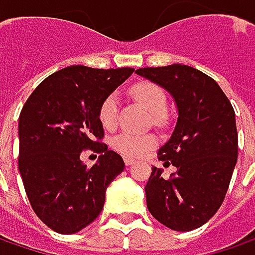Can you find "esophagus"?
<instances>
[{
    "mask_svg": "<svg viewBox=\"0 0 255 255\" xmlns=\"http://www.w3.org/2000/svg\"><path fill=\"white\" fill-rule=\"evenodd\" d=\"M133 162H135V161H133L132 158H125V164H126L128 167H129V165H132Z\"/></svg>",
    "mask_w": 255,
    "mask_h": 255,
    "instance_id": "esophagus-1",
    "label": "esophagus"
}]
</instances>
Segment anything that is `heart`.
I'll return each instance as SVG.
<instances>
[{
	"instance_id": "b5f03b06",
	"label": "heart",
	"mask_w": 255,
	"mask_h": 255,
	"mask_svg": "<svg viewBox=\"0 0 255 255\" xmlns=\"http://www.w3.org/2000/svg\"><path fill=\"white\" fill-rule=\"evenodd\" d=\"M132 94L139 103H142L159 122L162 119V113L167 109V96L165 91L154 82L140 81L132 87ZM118 94L112 93L101 101L99 109V118L101 125L106 129H113L118 122ZM113 148L120 154L126 156H142L156 145V139L152 135H140L133 132H122L112 140Z\"/></svg>"
}]
</instances>
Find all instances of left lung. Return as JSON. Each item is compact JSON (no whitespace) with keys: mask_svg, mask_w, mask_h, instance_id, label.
Here are the masks:
<instances>
[{"mask_svg":"<svg viewBox=\"0 0 255 255\" xmlns=\"http://www.w3.org/2000/svg\"><path fill=\"white\" fill-rule=\"evenodd\" d=\"M136 74L164 87L178 109L173 135L158 151V159L177 171L164 178L152 167L145 187L148 210L170 229H196L221 208L237 164L234 107L218 82L189 65L139 68Z\"/></svg>","mask_w":255,"mask_h":255,"instance_id":"1","label":"left lung"}]
</instances>
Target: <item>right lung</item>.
<instances>
[{
  "label": "right lung",
  "instance_id": "1",
  "mask_svg": "<svg viewBox=\"0 0 255 255\" xmlns=\"http://www.w3.org/2000/svg\"><path fill=\"white\" fill-rule=\"evenodd\" d=\"M133 68H64L40 82L18 118V171L37 218L58 234H75L103 210L109 184L125 170L122 156L101 142V101ZM85 149L101 153L93 167Z\"/></svg>",
  "mask_w": 255,
  "mask_h": 255
}]
</instances>
